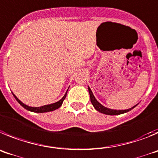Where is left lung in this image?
Returning a JSON list of instances; mask_svg holds the SVG:
<instances>
[{
    "instance_id": "1",
    "label": "left lung",
    "mask_w": 158,
    "mask_h": 158,
    "mask_svg": "<svg viewBox=\"0 0 158 158\" xmlns=\"http://www.w3.org/2000/svg\"><path fill=\"white\" fill-rule=\"evenodd\" d=\"M88 90H89V98H90V102H91L92 105L94 107V109H96L97 111H98L99 113H102L103 114H106V115H110V116H113V115H120V114H123V113H127L129 111L131 110L132 109H134L137 105H135L133 107L130 108L128 109H124V110H117V109H109L107 107H105L104 106H102V104L99 103L97 99L95 98V97L94 96L93 92H92L91 89L88 86Z\"/></svg>"
}]
</instances>
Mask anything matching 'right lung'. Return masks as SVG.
<instances>
[{
  "label": "right lung",
  "instance_id": "add662e5",
  "mask_svg": "<svg viewBox=\"0 0 158 158\" xmlns=\"http://www.w3.org/2000/svg\"><path fill=\"white\" fill-rule=\"evenodd\" d=\"M68 89H67L66 93H65V94L64 95L63 98H62L60 100H59L58 102H54V103L49 104V105H45V106H40V107H31V106H27V105H25L24 103H23V102H21V101L19 100V99L18 98H17V97L15 96V95L13 93H12V94H13V96L15 97V100L19 102V103L20 104L21 106H22L24 108V109H26L27 110L31 111V112H34V113H47V112H51V111L56 110V109H57L58 108H60V106H61L62 103H63V102H64V100L65 98H66Z\"/></svg>",
  "mask_w": 158,
  "mask_h": 158
}]
</instances>
